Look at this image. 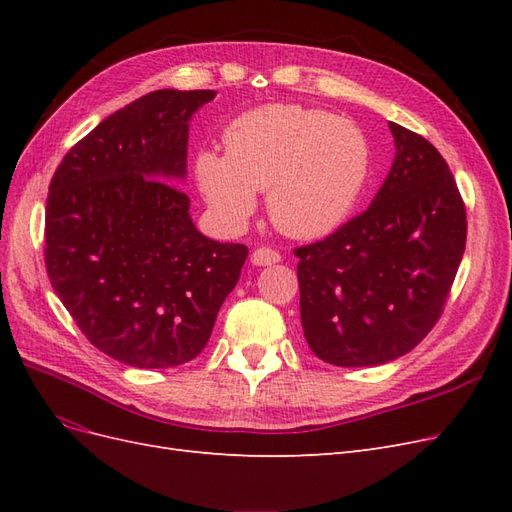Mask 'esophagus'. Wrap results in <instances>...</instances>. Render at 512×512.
<instances>
[{
    "mask_svg": "<svg viewBox=\"0 0 512 512\" xmlns=\"http://www.w3.org/2000/svg\"><path fill=\"white\" fill-rule=\"evenodd\" d=\"M282 256L280 252L271 250V247H258V250L252 252V262L256 267H269V265H275V262H280Z\"/></svg>",
    "mask_w": 512,
    "mask_h": 512,
    "instance_id": "1",
    "label": "esophagus"
}]
</instances>
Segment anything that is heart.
I'll return each instance as SVG.
<instances>
[{"instance_id": "heart-1", "label": "heart", "mask_w": 512, "mask_h": 512, "mask_svg": "<svg viewBox=\"0 0 512 512\" xmlns=\"http://www.w3.org/2000/svg\"><path fill=\"white\" fill-rule=\"evenodd\" d=\"M224 156L200 151L194 177L209 209L230 228L252 218L267 192L271 222L294 239L333 232L352 213L371 170L354 121L299 104H267L232 119Z\"/></svg>"}]
</instances>
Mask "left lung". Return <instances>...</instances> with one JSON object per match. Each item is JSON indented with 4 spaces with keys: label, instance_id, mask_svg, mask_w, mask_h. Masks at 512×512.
Returning <instances> with one entry per match:
<instances>
[{
    "label": "left lung",
    "instance_id": "1",
    "mask_svg": "<svg viewBox=\"0 0 512 512\" xmlns=\"http://www.w3.org/2000/svg\"><path fill=\"white\" fill-rule=\"evenodd\" d=\"M389 128L395 160L367 211L294 250L305 342L337 367L384 365L421 344L466 250V207L440 151Z\"/></svg>",
    "mask_w": 512,
    "mask_h": 512
}]
</instances>
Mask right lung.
Here are the masks:
<instances>
[{"instance_id":"add662e5","label":"right lung","mask_w":512,"mask_h":512,"mask_svg":"<svg viewBox=\"0 0 512 512\" xmlns=\"http://www.w3.org/2000/svg\"><path fill=\"white\" fill-rule=\"evenodd\" d=\"M215 91L158 89L106 117L57 166L44 262L59 301L104 354L141 369L188 363L207 346L247 247L192 222L190 119Z\"/></svg>"}]
</instances>
